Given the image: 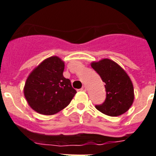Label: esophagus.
Wrapping results in <instances>:
<instances>
[{"label":"esophagus","mask_w":156,"mask_h":156,"mask_svg":"<svg viewBox=\"0 0 156 156\" xmlns=\"http://www.w3.org/2000/svg\"><path fill=\"white\" fill-rule=\"evenodd\" d=\"M80 90H82V91H87V87L85 86H83L82 88H81Z\"/></svg>","instance_id":"34e87169"}]
</instances>
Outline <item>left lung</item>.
Returning a JSON list of instances; mask_svg holds the SVG:
<instances>
[{
	"label": "left lung",
	"instance_id": "1",
	"mask_svg": "<svg viewBox=\"0 0 156 156\" xmlns=\"http://www.w3.org/2000/svg\"><path fill=\"white\" fill-rule=\"evenodd\" d=\"M105 83V102L96 105V108L109 116H118L125 113L131 107L134 100L132 81L119 65L108 58L90 63Z\"/></svg>",
	"mask_w": 156,
	"mask_h": 156
}]
</instances>
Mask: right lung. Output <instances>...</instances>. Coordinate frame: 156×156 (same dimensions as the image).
<instances>
[{
	"instance_id": "1",
	"label": "right lung",
	"mask_w": 156,
	"mask_h": 156,
	"mask_svg": "<svg viewBox=\"0 0 156 156\" xmlns=\"http://www.w3.org/2000/svg\"><path fill=\"white\" fill-rule=\"evenodd\" d=\"M65 62L58 56L44 59L25 83L24 96L31 108L42 115H54L68 105L76 90L63 76Z\"/></svg>"
}]
</instances>
